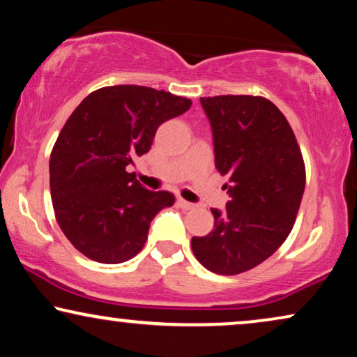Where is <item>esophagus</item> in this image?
Returning <instances> with one entry per match:
<instances>
[{
	"label": "esophagus",
	"mask_w": 357,
	"mask_h": 357,
	"mask_svg": "<svg viewBox=\"0 0 357 357\" xmlns=\"http://www.w3.org/2000/svg\"><path fill=\"white\" fill-rule=\"evenodd\" d=\"M178 206L181 207V209H184V211H191V209H194V207H196V206L192 204V202L184 201L183 197H179V199H178Z\"/></svg>",
	"instance_id": "esophagus-1"
}]
</instances>
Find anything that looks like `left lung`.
<instances>
[{"instance_id": "left-lung-1", "label": "left lung", "mask_w": 357, "mask_h": 357, "mask_svg": "<svg viewBox=\"0 0 357 357\" xmlns=\"http://www.w3.org/2000/svg\"><path fill=\"white\" fill-rule=\"evenodd\" d=\"M214 137L215 168L229 176L231 201L212 209L214 229L192 237L209 272L238 275L278 250L291 232L305 191V161L290 123L265 97L201 98Z\"/></svg>"}]
</instances>
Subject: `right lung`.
<instances>
[{"mask_svg":"<svg viewBox=\"0 0 357 357\" xmlns=\"http://www.w3.org/2000/svg\"><path fill=\"white\" fill-rule=\"evenodd\" d=\"M191 105L165 90L114 85L72 112L51 151L49 184L59 227L80 254L121 264L143 249L153 218L174 196L148 191L126 166L150 151L158 126Z\"/></svg>","mask_w":357,"mask_h":357,"instance_id":"right-lung-1","label":"right lung"}]
</instances>
